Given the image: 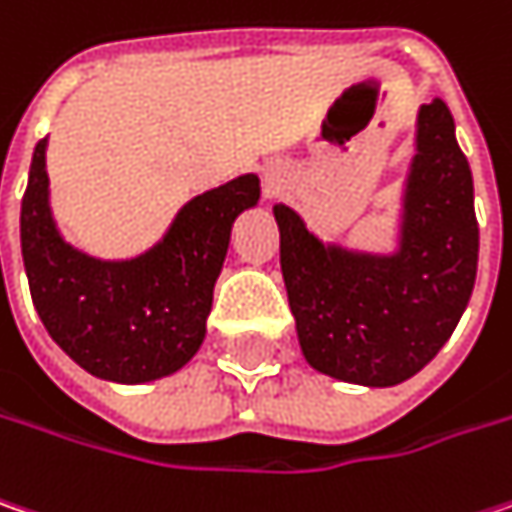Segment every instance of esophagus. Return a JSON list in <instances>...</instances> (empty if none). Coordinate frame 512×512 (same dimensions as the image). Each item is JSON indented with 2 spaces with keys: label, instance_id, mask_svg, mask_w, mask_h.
Returning a JSON list of instances; mask_svg holds the SVG:
<instances>
[{
  "label": "esophagus",
  "instance_id": "obj_1",
  "mask_svg": "<svg viewBox=\"0 0 512 512\" xmlns=\"http://www.w3.org/2000/svg\"><path fill=\"white\" fill-rule=\"evenodd\" d=\"M266 182H269V188H275V182H272V179H266Z\"/></svg>",
  "mask_w": 512,
  "mask_h": 512
}]
</instances>
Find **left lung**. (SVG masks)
I'll use <instances>...</instances> for the list:
<instances>
[{"label":"left lung","mask_w":512,"mask_h":512,"mask_svg":"<svg viewBox=\"0 0 512 512\" xmlns=\"http://www.w3.org/2000/svg\"><path fill=\"white\" fill-rule=\"evenodd\" d=\"M275 220L289 310L316 371L397 385L435 359L464 313L478 266L472 173L440 98L420 109L400 255L324 249L284 205H275Z\"/></svg>","instance_id":"8db88e82"}]
</instances>
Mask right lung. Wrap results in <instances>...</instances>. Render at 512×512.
<instances>
[{
  "instance_id": "right-lung-1",
  "label": "right lung",
  "mask_w": 512,
  "mask_h": 512,
  "mask_svg": "<svg viewBox=\"0 0 512 512\" xmlns=\"http://www.w3.org/2000/svg\"><path fill=\"white\" fill-rule=\"evenodd\" d=\"M257 196V176H240L191 199L153 252L130 263H101L69 249L54 228L46 138H40L19 237L31 298L48 336L80 368L115 382L179 371L202 345L231 226Z\"/></svg>"
}]
</instances>
